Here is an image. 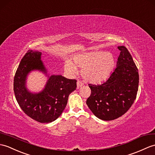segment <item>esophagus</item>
Wrapping results in <instances>:
<instances>
[{
	"label": "esophagus",
	"instance_id": "esophagus-1",
	"mask_svg": "<svg viewBox=\"0 0 155 155\" xmlns=\"http://www.w3.org/2000/svg\"><path fill=\"white\" fill-rule=\"evenodd\" d=\"M77 88L78 89L79 88H81V86H83V83H82V82L81 81H78L77 82Z\"/></svg>",
	"mask_w": 155,
	"mask_h": 155
}]
</instances>
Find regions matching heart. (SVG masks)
<instances>
[{"label": "heart", "instance_id": "heart-1", "mask_svg": "<svg viewBox=\"0 0 155 155\" xmlns=\"http://www.w3.org/2000/svg\"><path fill=\"white\" fill-rule=\"evenodd\" d=\"M74 63L82 69L84 80L92 84H100L108 78L114 69L115 59L109 52L92 51L74 57ZM65 70L71 74L77 73V68L70 61L64 64Z\"/></svg>", "mask_w": 155, "mask_h": 155}]
</instances>
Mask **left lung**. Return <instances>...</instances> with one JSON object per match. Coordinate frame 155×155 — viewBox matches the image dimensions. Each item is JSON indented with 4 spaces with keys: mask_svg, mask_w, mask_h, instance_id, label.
<instances>
[{
    "mask_svg": "<svg viewBox=\"0 0 155 155\" xmlns=\"http://www.w3.org/2000/svg\"><path fill=\"white\" fill-rule=\"evenodd\" d=\"M120 54L117 67L102 84H88L91 94L86 100L89 109L98 118L114 120L123 116L134 104L137 94V67L125 46L117 47Z\"/></svg>",
    "mask_w": 155,
    "mask_h": 155,
    "instance_id": "8db88e82",
    "label": "left lung"
}]
</instances>
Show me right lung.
Returning <instances> with one entry per match:
<instances>
[{"instance_id": "obj_1", "label": "right lung", "mask_w": 155, "mask_h": 155, "mask_svg": "<svg viewBox=\"0 0 155 155\" xmlns=\"http://www.w3.org/2000/svg\"><path fill=\"white\" fill-rule=\"evenodd\" d=\"M41 53L28 50L21 59L14 78V92L21 109L27 116L40 123L56 120L67 106L68 98L77 88V81L62 75H51L44 89L39 93L29 92L26 86L28 74L38 70L47 75L41 60Z\"/></svg>"}]
</instances>
